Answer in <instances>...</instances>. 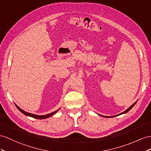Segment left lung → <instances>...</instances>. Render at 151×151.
I'll list each match as a JSON object with an SVG mask.
<instances>
[{
    "instance_id": "obj_1",
    "label": "left lung",
    "mask_w": 151,
    "mask_h": 151,
    "mask_svg": "<svg viewBox=\"0 0 151 151\" xmlns=\"http://www.w3.org/2000/svg\"><path fill=\"white\" fill-rule=\"evenodd\" d=\"M137 102V101L133 103V104L132 106H130V107H129L127 109H126V110L122 112V113H119V114H116V115H114V116H103V115H101V114H98V115H99V116H102V117H104V118H113V117H115V116H119V115H121V114H125V113H127V112H128L129 111H130L133 106H135V104H136Z\"/></svg>"
}]
</instances>
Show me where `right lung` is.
Wrapping results in <instances>:
<instances>
[{"instance_id": "add662e5", "label": "right lung", "mask_w": 151, "mask_h": 151, "mask_svg": "<svg viewBox=\"0 0 151 151\" xmlns=\"http://www.w3.org/2000/svg\"><path fill=\"white\" fill-rule=\"evenodd\" d=\"M14 104L16 105V106L17 108L18 109V110H19L20 112H21V113H22L23 114H24V115L27 116H29V117H32V118H36V119H46V118H48L50 117V116H53L54 114L56 113L57 112H58V111L59 110V109H60V108H59V109H58L57 111H55L52 112V113H49V114H45V115H37V114H32V113H28V112H27V111H24V110H23L22 109H21L20 107H19V106H17L16 104Z\"/></svg>"}]
</instances>
